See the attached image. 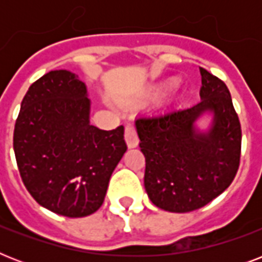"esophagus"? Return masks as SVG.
Wrapping results in <instances>:
<instances>
[{
    "label": "esophagus",
    "instance_id": "1",
    "mask_svg": "<svg viewBox=\"0 0 262 262\" xmlns=\"http://www.w3.org/2000/svg\"><path fill=\"white\" fill-rule=\"evenodd\" d=\"M125 141H126L129 148H136L139 145V137H137V133H136V129L133 125H126L125 126Z\"/></svg>",
    "mask_w": 262,
    "mask_h": 262
}]
</instances>
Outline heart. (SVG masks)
I'll return each instance as SVG.
<instances>
[{
	"instance_id": "obj_1",
	"label": "heart",
	"mask_w": 262,
	"mask_h": 262,
	"mask_svg": "<svg viewBox=\"0 0 262 262\" xmlns=\"http://www.w3.org/2000/svg\"><path fill=\"white\" fill-rule=\"evenodd\" d=\"M177 80L175 79H171V80H168V81H166V83L162 85V91H167V90H171V88H174L175 85H177Z\"/></svg>"
}]
</instances>
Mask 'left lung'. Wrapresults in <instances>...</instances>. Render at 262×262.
I'll use <instances>...</instances> for the list:
<instances>
[{
  "instance_id": "8db88e82",
  "label": "left lung",
  "mask_w": 262,
  "mask_h": 262,
  "mask_svg": "<svg viewBox=\"0 0 262 262\" xmlns=\"http://www.w3.org/2000/svg\"><path fill=\"white\" fill-rule=\"evenodd\" d=\"M200 100L190 107H170L135 121L145 156L144 186L160 209L185 213L222 194L239 167V118L227 85L200 68ZM211 115L207 131L196 122Z\"/></svg>"
}]
</instances>
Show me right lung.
<instances>
[{
	"label": "right lung",
	"instance_id": "right-lung-1",
	"mask_svg": "<svg viewBox=\"0 0 262 262\" xmlns=\"http://www.w3.org/2000/svg\"><path fill=\"white\" fill-rule=\"evenodd\" d=\"M87 85L69 71H51L23 99L13 149L27 190L42 207L84 217L102 207L108 181L127 147L123 126L90 122Z\"/></svg>",
	"mask_w": 262,
	"mask_h": 262
}]
</instances>
